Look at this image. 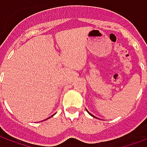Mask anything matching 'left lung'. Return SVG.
Wrapping results in <instances>:
<instances>
[{
	"label": "left lung",
	"instance_id": "1",
	"mask_svg": "<svg viewBox=\"0 0 147 147\" xmlns=\"http://www.w3.org/2000/svg\"><path fill=\"white\" fill-rule=\"evenodd\" d=\"M86 110H87V109H86ZM87 112H88V113H89V114H90V115L92 116V117H95V116H93V115H92V114H91L90 113H89V112L88 111V110H87Z\"/></svg>",
	"mask_w": 147,
	"mask_h": 147
}]
</instances>
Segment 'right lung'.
<instances>
[{"mask_svg":"<svg viewBox=\"0 0 147 147\" xmlns=\"http://www.w3.org/2000/svg\"><path fill=\"white\" fill-rule=\"evenodd\" d=\"M53 116H54V115H52V116H51V117H49V118H51V117H52ZM47 119H48V118H47ZM46 120H47V119H46Z\"/></svg>","mask_w":147,"mask_h":147,"instance_id":"right-lung-1","label":"right lung"}]
</instances>
